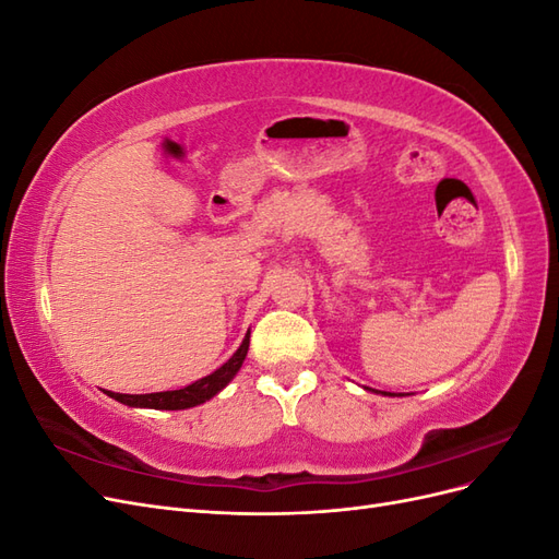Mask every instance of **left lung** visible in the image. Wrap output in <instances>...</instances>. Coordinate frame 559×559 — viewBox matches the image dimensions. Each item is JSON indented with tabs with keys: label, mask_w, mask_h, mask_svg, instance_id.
I'll return each instance as SVG.
<instances>
[{
	"label": "left lung",
	"mask_w": 559,
	"mask_h": 559,
	"mask_svg": "<svg viewBox=\"0 0 559 559\" xmlns=\"http://www.w3.org/2000/svg\"><path fill=\"white\" fill-rule=\"evenodd\" d=\"M364 389H368V392H376V389H370V386H364ZM376 394H382V396H403V394H392V392H376Z\"/></svg>",
	"instance_id": "8db88e82"
}]
</instances>
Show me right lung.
<instances>
[{
  "instance_id": "right-lung-1",
  "label": "right lung",
  "mask_w": 559,
  "mask_h": 559,
  "mask_svg": "<svg viewBox=\"0 0 559 559\" xmlns=\"http://www.w3.org/2000/svg\"><path fill=\"white\" fill-rule=\"evenodd\" d=\"M249 333L251 331L245 333L242 345L222 368H216L214 373L191 382L189 386L173 389V392H154V394H116V392H107V396H111L114 401L123 403V405H130V408H154V411L195 408V405L214 399L235 376H238V370L242 368V364L247 359Z\"/></svg>"
}]
</instances>
